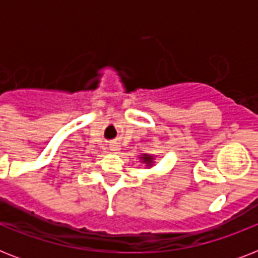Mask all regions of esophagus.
I'll list each match as a JSON object with an SVG mask.
<instances>
[{
  "label": "esophagus",
  "mask_w": 258,
  "mask_h": 258,
  "mask_svg": "<svg viewBox=\"0 0 258 258\" xmlns=\"http://www.w3.org/2000/svg\"><path fill=\"white\" fill-rule=\"evenodd\" d=\"M109 150L112 151V153L117 154L120 151V145L117 143V142H111V145H109Z\"/></svg>",
  "instance_id": "esophagus-1"
}]
</instances>
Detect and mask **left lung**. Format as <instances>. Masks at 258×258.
Wrapping results in <instances>:
<instances>
[{"mask_svg":"<svg viewBox=\"0 0 258 258\" xmlns=\"http://www.w3.org/2000/svg\"><path fill=\"white\" fill-rule=\"evenodd\" d=\"M154 158L151 157V155H149V154H143L142 155V161L145 162L146 166H151V162H153Z\"/></svg>","mask_w":258,"mask_h":258,"instance_id":"left-lung-1","label":"left lung"}]
</instances>
